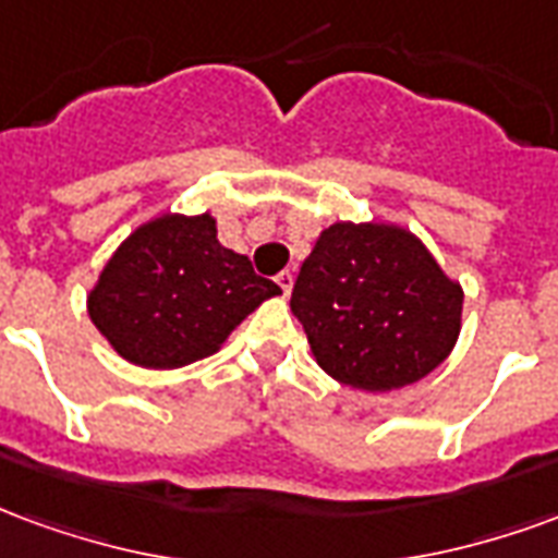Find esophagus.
Segmentation results:
<instances>
[{
	"mask_svg": "<svg viewBox=\"0 0 558 558\" xmlns=\"http://www.w3.org/2000/svg\"><path fill=\"white\" fill-rule=\"evenodd\" d=\"M276 284H279V288H282V294L288 296L291 294V288H294V274H291V270H282V274L276 276Z\"/></svg>",
	"mask_w": 558,
	"mask_h": 558,
	"instance_id": "34e87169",
	"label": "esophagus"
}]
</instances>
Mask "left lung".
<instances>
[{"label":"left lung","instance_id":"left-lung-1","mask_svg":"<svg viewBox=\"0 0 558 558\" xmlns=\"http://www.w3.org/2000/svg\"><path fill=\"white\" fill-rule=\"evenodd\" d=\"M291 312L324 372L363 392L428 377L461 336L463 288L398 222H332L300 267Z\"/></svg>","mask_w":558,"mask_h":558}]
</instances>
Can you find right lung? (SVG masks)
Wrapping results in <instances>:
<instances>
[{"label":"right lung","mask_w":558,"mask_h":558,"mask_svg":"<svg viewBox=\"0 0 558 558\" xmlns=\"http://www.w3.org/2000/svg\"><path fill=\"white\" fill-rule=\"evenodd\" d=\"M279 284L222 246L210 214L150 217L121 240L88 291V318L140 368H184L217 353Z\"/></svg>","instance_id":"add662e5"}]
</instances>
